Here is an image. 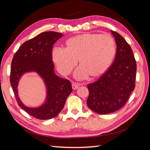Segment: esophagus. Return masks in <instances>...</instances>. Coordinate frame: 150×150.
<instances>
[{"mask_svg":"<svg viewBox=\"0 0 150 150\" xmlns=\"http://www.w3.org/2000/svg\"><path fill=\"white\" fill-rule=\"evenodd\" d=\"M79 84H77L76 83H73L72 84V88L73 89H77L78 88H79Z\"/></svg>","mask_w":150,"mask_h":150,"instance_id":"esophagus-1","label":"esophagus"}]
</instances>
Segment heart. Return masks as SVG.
I'll return each instance as SVG.
<instances>
[{
	"label": "heart",
	"mask_w": 150,
	"mask_h": 150,
	"mask_svg": "<svg viewBox=\"0 0 150 150\" xmlns=\"http://www.w3.org/2000/svg\"><path fill=\"white\" fill-rule=\"evenodd\" d=\"M66 48L55 47L53 61L58 71L67 75L78 64L74 72L78 79L101 76L110 67L116 52L115 40L110 35L86 33L76 35L66 41Z\"/></svg>",
	"instance_id": "1"
}]
</instances>
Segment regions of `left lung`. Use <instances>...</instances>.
Here are the masks:
<instances>
[{
    "label": "left lung",
    "mask_w": 150,
    "mask_h": 150,
    "mask_svg": "<svg viewBox=\"0 0 150 150\" xmlns=\"http://www.w3.org/2000/svg\"><path fill=\"white\" fill-rule=\"evenodd\" d=\"M116 44V57L111 66L95 83L89 84V108L106 115L123 106L135 88L137 62L129 45L122 36L111 30Z\"/></svg>",
    "instance_id": "obj_1"
}]
</instances>
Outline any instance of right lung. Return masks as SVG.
<instances>
[{
    "label": "right lung",
    "instance_id": "1",
    "mask_svg": "<svg viewBox=\"0 0 150 150\" xmlns=\"http://www.w3.org/2000/svg\"><path fill=\"white\" fill-rule=\"evenodd\" d=\"M62 37V34L54 31L40 33L22 44L12 61L10 81L17 103L22 110L39 120L57 116L72 92L70 81L56 75L52 60L53 45ZM29 72L38 74L46 87V98L38 107L25 105L18 96L19 81L22 75Z\"/></svg>",
    "mask_w": 150,
    "mask_h": 150
}]
</instances>
